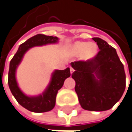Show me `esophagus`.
Returning a JSON list of instances; mask_svg holds the SVG:
<instances>
[{
    "label": "esophagus",
    "instance_id": "1",
    "mask_svg": "<svg viewBox=\"0 0 132 132\" xmlns=\"http://www.w3.org/2000/svg\"><path fill=\"white\" fill-rule=\"evenodd\" d=\"M73 72H74V69H73V68H72V67H71V68H70V73L72 74Z\"/></svg>",
    "mask_w": 132,
    "mask_h": 132
}]
</instances>
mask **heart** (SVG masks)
<instances>
[{
	"mask_svg": "<svg viewBox=\"0 0 132 132\" xmlns=\"http://www.w3.org/2000/svg\"><path fill=\"white\" fill-rule=\"evenodd\" d=\"M75 51L78 54H82L86 51L87 55H92L96 51V46L93 44L88 45L87 43H77L75 45Z\"/></svg>",
	"mask_w": 132,
	"mask_h": 132,
	"instance_id": "b5f03b06",
	"label": "heart"
}]
</instances>
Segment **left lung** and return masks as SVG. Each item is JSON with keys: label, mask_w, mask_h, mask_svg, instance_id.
<instances>
[{"label": "left lung", "mask_w": 132, "mask_h": 132, "mask_svg": "<svg viewBox=\"0 0 132 132\" xmlns=\"http://www.w3.org/2000/svg\"><path fill=\"white\" fill-rule=\"evenodd\" d=\"M93 39L99 51L87 61L71 63L75 69L72 78L82 108L103 111L112 108L121 98L126 89V73L116 49L100 38Z\"/></svg>", "instance_id": "obj_1"}]
</instances>
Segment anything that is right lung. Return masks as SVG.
Returning a JSON list of instances; mask_svg holds the SVG:
<instances>
[{"label":"right lung","mask_w":132,"mask_h":132,"mask_svg":"<svg viewBox=\"0 0 132 132\" xmlns=\"http://www.w3.org/2000/svg\"><path fill=\"white\" fill-rule=\"evenodd\" d=\"M57 42L58 38L57 36L37 34L20 45L17 52L10 61L8 74L9 87L16 101L30 111L47 112L54 108L57 92L63 87L64 81L71 75L70 69L69 68H66L64 70H54L51 75V78L47 88L43 93L36 96H30L24 94L19 87L15 78L16 69L23 58L24 54L29 48Z\"/></svg>","instance_id":"obj_1"}]
</instances>
